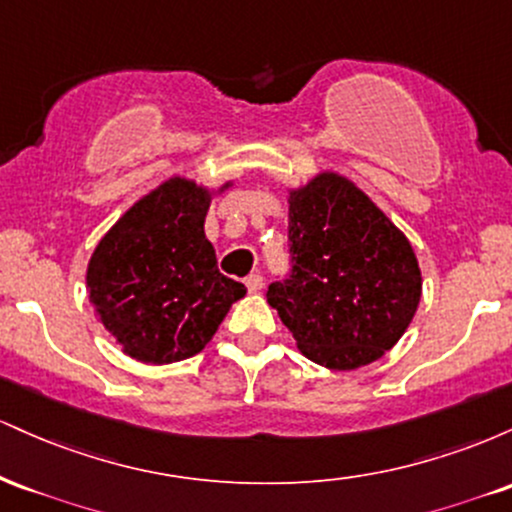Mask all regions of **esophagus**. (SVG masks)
Masks as SVG:
<instances>
[{
  "label": "esophagus",
  "mask_w": 512,
  "mask_h": 512,
  "mask_svg": "<svg viewBox=\"0 0 512 512\" xmlns=\"http://www.w3.org/2000/svg\"><path fill=\"white\" fill-rule=\"evenodd\" d=\"M245 286H248V291L250 293H260L262 291V286H264V279H262V274H248L245 276Z\"/></svg>",
  "instance_id": "obj_1"
}]
</instances>
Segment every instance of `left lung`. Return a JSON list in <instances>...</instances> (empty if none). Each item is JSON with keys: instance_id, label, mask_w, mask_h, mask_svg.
Returning a JSON list of instances; mask_svg holds the SVG:
<instances>
[{"instance_id": "1", "label": "left lung", "mask_w": 512, "mask_h": 512, "mask_svg": "<svg viewBox=\"0 0 512 512\" xmlns=\"http://www.w3.org/2000/svg\"><path fill=\"white\" fill-rule=\"evenodd\" d=\"M286 279L267 301L310 361L354 370L399 342L421 298V269L404 233L361 190L320 173L289 197Z\"/></svg>"}]
</instances>
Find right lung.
I'll use <instances>...</instances> for the list:
<instances>
[{
    "label": "right lung",
    "mask_w": 512,
    "mask_h": 512,
    "mask_svg": "<svg viewBox=\"0 0 512 512\" xmlns=\"http://www.w3.org/2000/svg\"><path fill=\"white\" fill-rule=\"evenodd\" d=\"M211 195L170 178L105 233L88 262V298L127 356L173 363L199 354L245 286L216 267L204 236Z\"/></svg>",
    "instance_id": "obj_1"
}]
</instances>
